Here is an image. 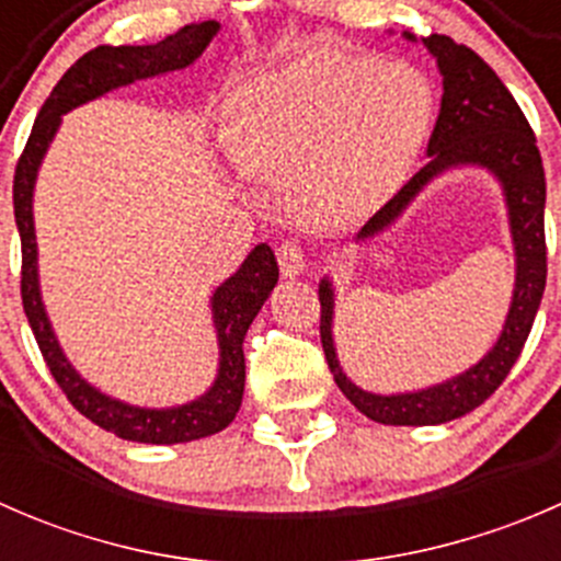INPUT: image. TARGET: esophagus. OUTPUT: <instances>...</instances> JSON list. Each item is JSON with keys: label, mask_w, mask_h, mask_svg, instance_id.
<instances>
[{"label": "esophagus", "mask_w": 561, "mask_h": 561, "mask_svg": "<svg viewBox=\"0 0 561 561\" xmlns=\"http://www.w3.org/2000/svg\"><path fill=\"white\" fill-rule=\"evenodd\" d=\"M276 260H279V268L285 276H301L307 271V254L298 241H282L276 247Z\"/></svg>", "instance_id": "1"}]
</instances>
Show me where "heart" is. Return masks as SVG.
<instances>
[{
  "label": "heart",
  "mask_w": 561,
  "mask_h": 561,
  "mask_svg": "<svg viewBox=\"0 0 561 561\" xmlns=\"http://www.w3.org/2000/svg\"><path fill=\"white\" fill-rule=\"evenodd\" d=\"M434 111L412 65L314 50L239 83L225 100L222 138L244 173L287 181L304 217L353 225L407 184Z\"/></svg>",
  "instance_id": "1"
}]
</instances>
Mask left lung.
Segmentation results:
<instances>
[{"instance_id": "1", "label": "left lung", "mask_w": 561, "mask_h": 561, "mask_svg": "<svg viewBox=\"0 0 561 561\" xmlns=\"http://www.w3.org/2000/svg\"><path fill=\"white\" fill-rule=\"evenodd\" d=\"M417 43L415 35L404 32ZM428 54L437 59L443 76V105L428 138V162L360 228L355 241H366L388 230L410 203L456 168H483L500 181L511 222L513 252H516V287L507 309L505 325L494 347L461 375L439 386L404 390V393H371L355 386L339 364L333 344V282L320 279V339L328 369L339 390L355 404V410L386 426H439L467 415L483 404L511 375L531 331L542 290H546V173L535 133L505 83L467 45H458L445 35L421 37Z\"/></svg>"}]
</instances>
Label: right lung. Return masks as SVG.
Segmentation results:
<instances>
[{
  "mask_svg": "<svg viewBox=\"0 0 561 561\" xmlns=\"http://www.w3.org/2000/svg\"><path fill=\"white\" fill-rule=\"evenodd\" d=\"M217 21H203L190 24L175 35L154 45H98L94 50L83 54L70 70L61 76L50 98L39 107L37 122L32 127L26 149L15 165L13 179V208L15 225L21 236V298H24V312L30 320L32 333L37 339V347L48 364L50 375L65 390L70 404L81 415L98 423L105 432L129 443L146 445H175L192 443V439L211 437L230 426V421L239 412L244 399V336L252 320L263 309L265 298L271 296L274 285L279 282V265L268 244H257L247 254L233 276L222 282L211 296L214 331L219 344V366L211 388L197 399L179 407H138L118 401L113 396L94 388L83 380L76 366L67 360L54 328H50L48 312L39 296V274H37V236H35V181L43 165V157L48 151L50 140L56 138L61 116L72 107L92 103L113 89L129 87L144 78L165 76V72L184 70L190 67L203 50L217 37Z\"/></svg>",
  "mask_w": 561,
  "mask_h": 561,
  "instance_id": "obj_1",
  "label": "right lung"
}]
</instances>
